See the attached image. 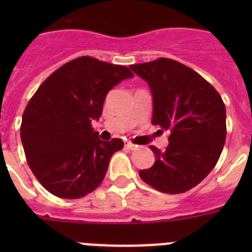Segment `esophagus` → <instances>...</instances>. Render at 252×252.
<instances>
[{"instance_id":"obj_1","label":"esophagus","mask_w":252,"mask_h":252,"mask_svg":"<svg viewBox=\"0 0 252 252\" xmlns=\"http://www.w3.org/2000/svg\"><path fill=\"white\" fill-rule=\"evenodd\" d=\"M125 146H126V148H127L128 150H135V149L137 148L136 145H133L132 142H130V141H126V142H125Z\"/></svg>"}]
</instances>
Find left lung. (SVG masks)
<instances>
[{
    "label": "left lung",
    "mask_w": 252,
    "mask_h": 252,
    "mask_svg": "<svg viewBox=\"0 0 252 252\" xmlns=\"http://www.w3.org/2000/svg\"><path fill=\"white\" fill-rule=\"evenodd\" d=\"M130 68L150 87L153 125L170 130L165 151L150 146L155 162L140 170V178L159 192H187L211 173L223 149L226 107L221 95L175 60L159 58Z\"/></svg>",
    "instance_id": "left-lung-1"
}]
</instances>
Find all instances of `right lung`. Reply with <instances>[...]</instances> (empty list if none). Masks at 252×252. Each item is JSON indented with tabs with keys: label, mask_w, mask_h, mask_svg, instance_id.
Segmentation results:
<instances>
[{
	"label": "right lung",
	"mask_w": 252,
	"mask_h": 252,
	"mask_svg": "<svg viewBox=\"0 0 252 252\" xmlns=\"http://www.w3.org/2000/svg\"><path fill=\"white\" fill-rule=\"evenodd\" d=\"M133 74L124 65L81 57L57 69L22 115V146L31 171L51 194L77 199L102 183L108 162L124 148L92 128L108 91Z\"/></svg>",
	"instance_id": "1"
}]
</instances>
